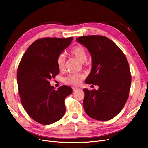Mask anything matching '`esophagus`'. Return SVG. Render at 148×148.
Returning a JSON list of instances; mask_svg holds the SVG:
<instances>
[{
    "label": "esophagus",
    "instance_id": "1",
    "mask_svg": "<svg viewBox=\"0 0 148 148\" xmlns=\"http://www.w3.org/2000/svg\"><path fill=\"white\" fill-rule=\"evenodd\" d=\"M78 90H79V88H76V87L72 88V90H73V92H76V91Z\"/></svg>",
    "mask_w": 148,
    "mask_h": 148
}]
</instances>
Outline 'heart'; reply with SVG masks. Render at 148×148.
<instances>
[{
    "label": "heart",
    "mask_w": 148,
    "mask_h": 148,
    "mask_svg": "<svg viewBox=\"0 0 148 148\" xmlns=\"http://www.w3.org/2000/svg\"><path fill=\"white\" fill-rule=\"evenodd\" d=\"M70 53L74 55L78 60L81 62H84L86 60L87 53L86 49L81 45H77L72 48ZM65 56L64 53L60 54L56 58V64L59 70H63L65 66ZM84 78V74H69L64 79V82L71 85L77 86L81 83V81Z\"/></svg>",
    "instance_id": "b5f03b06"
}]
</instances>
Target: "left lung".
Segmentation results:
<instances>
[{
	"instance_id": "8db88e82",
	"label": "left lung",
	"mask_w": 148,
	"mask_h": 148,
	"mask_svg": "<svg viewBox=\"0 0 148 148\" xmlns=\"http://www.w3.org/2000/svg\"><path fill=\"white\" fill-rule=\"evenodd\" d=\"M88 49L92 68L85 82L99 89H83V108L86 114L97 120L108 121L119 114L130 93V69L120 48L102 36H81L76 39Z\"/></svg>"
}]
</instances>
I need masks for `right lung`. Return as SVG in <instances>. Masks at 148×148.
I'll return each instance as SVG.
<instances>
[{"label":"right lung","mask_w":148,"mask_h":148,"mask_svg":"<svg viewBox=\"0 0 148 148\" xmlns=\"http://www.w3.org/2000/svg\"><path fill=\"white\" fill-rule=\"evenodd\" d=\"M72 39V37L37 39L28 48L19 64L17 82L21 103L30 117L39 123H53L65 114V99L72 89L64 85L55 90L49 80L58 74L56 58Z\"/></svg>","instance_id":"add662e5"}]
</instances>
